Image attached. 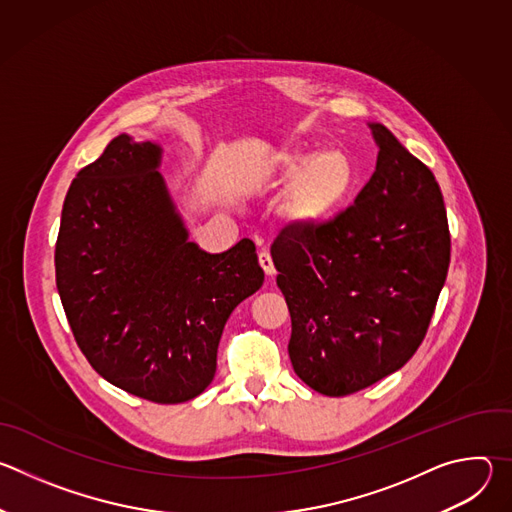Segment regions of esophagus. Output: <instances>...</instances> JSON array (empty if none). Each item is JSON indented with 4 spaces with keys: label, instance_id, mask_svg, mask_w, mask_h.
I'll use <instances>...</instances> for the list:
<instances>
[{
    "label": "esophagus",
    "instance_id": "obj_1",
    "mask_svg": "<svg viewBox=\"0 0 512 512\" xmlns=\"http://www.w3.org/2000/svg\"><path fill=\"white\" fill-rule=\"evenodd\" d=\"M259 265L265 271V275H269V277L275 275V265H273V259H271L269 251H261L259 253Z\"/></svg>",
    "mask_w": 512,
    "mask_h": 512
}]
</instances>
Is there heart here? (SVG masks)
<instances>
[{"instance_id": "b5f03b06", "label": "heart", "mask_w": 512, "mask_h": 512, "mask_svg": "<svg viewBox=\"0 0 512 512\" xmlns=\"http://www.w3.org/2000/svg\"><path fill=\"white\" fill-rule=\"evenodd\" d=\"M257 182L265 190L289 184L281 202V221L296 231H318L350 202L358 170L352 158L340 150L285 145L265 160Z\"/></svg>"}]
</instances>
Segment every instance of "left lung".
Returning a JSON list of instances; mask_svg holds the SVG:
<instances>
[{
  "label": "left lung",
  "instance_id": "8db88e82",
  "mask_svg": "<svg viewBox=\"0 0 512 512\" xmlns=\"http://www.w3.org/2000/svg\"><path fill=\"white\" fill-rule=\"evenodd\" d=\"M377 168L346 212L271 247L291 316L289 358L314 391L342 397L397 373L419 348L450 267L444 196L381 123Z\"/></svg>",
  "mask_w": 512,
  "mask_h": 512
}]
</instances>
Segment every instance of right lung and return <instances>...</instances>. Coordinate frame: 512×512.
Listing matches in <instances>:
<instances>
[{
	"label": "right lung",
	"mask_w": 512,
	"mask_h": 512,
	"mask_svg": "<svg viewBox=\"0 0 512 512\" xmlns=\"http://www.w3.org/2000/svg\"><path fill=\"white\" fill-rule=\"evenodd\" d=\"M164 148L117 135L72 180L56 241V287L91 367L154 403L214 379L233 310L263 285L255 245L206 253L160 174Z\"/></svg>",
	"instance_id": "add662e5"
}]
</instances>
